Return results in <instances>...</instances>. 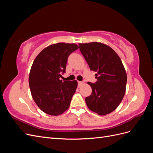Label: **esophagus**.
Wrapping results in <instances>:
<instances>
[{
	"label": "esophagus",
	"instance_id": "1",
	"mask_svg": "<svg viewBox=\"0 0 153 153\" xmlns=\"http://www.w3.org/2000/svg\"><path fill=\"white\" fill-rule=\"evenodd\" d=\"M83 84H84V82H80V81H78V87H80V86L82 85Z\"/></svg>",
	"mask_w": 153,
	"mask_h": 153
}]
</instances>
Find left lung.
Listing matches in <instances>:
<instances>
[{
  "instance_id": "1",
  "label": "left lung",
  "mask_w": 153,
  "mask_h": 153,
  "mask_svg": "<svg viewBox=\"0 0 153 153\" xmlns=\"http://www.w3.org/2000/svg\"><path fill=\"white\" fill-rule=\"evenodd\" d=\"M81 53L97 82H88L91 94L85 98L87 107L100 115L113 112L126 92L127 75L121 59L109 46L99 42L79 43Z\"/></svg>"
}]
</instances>
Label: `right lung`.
<instances>
[{
	"label": "right lung",
	"instance_id": "1",
	"mask_svg": "<svg viewBox=\"0 0 153 153\" xmlns=\"http://www.w3.org/2000/svg\"><path fill=\"white\" fill-rule=\"evenodd\" d=\"M78 48L75 43H58L44 48L32 64L29 77L34 101L45 113L61 115L68 109L78 83L60 79L65 73L68 58Z\"/></svg>",
	"mask_w": 153,
	"mask_h": 153
}]
</instances>
